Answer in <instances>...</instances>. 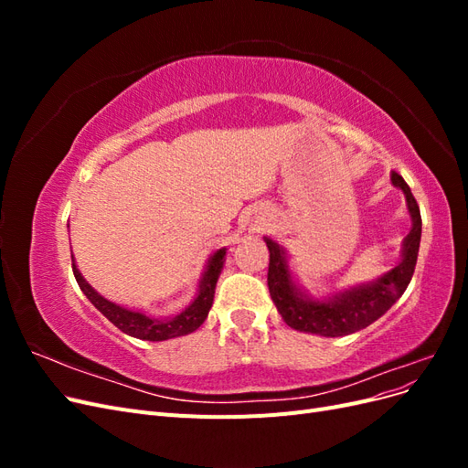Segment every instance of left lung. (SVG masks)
Instances as JSON below:
<instances>
[{
    "label": "left lung",
    "instance_id": "left-lung-1",
    "mask_svg": "<svg viewBox=\"0 0 468 468\" xmlns=\"http://www.w3.org/2000/svg\"><path fill=\"white\" fill-rule=\"evenodd\" d=\"M390 181L406 197L412 229H410L402 242V258L399 265L378 279L334 292L325 299H314L294 281L285 248L279 246L271 238H263L269 248V294H271L279 314L292 330L324 337H339L359 332L378 320L404 294L410 281H412L418 261L421 217L414 195L402 176L392 172Z\"/></svg>",
    "mask_w": 468,
    "mask_h": 468
}]
</instances>
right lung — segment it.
Masks as SVG:
<instances>
[{"label": "right lung", "mask_w": 468, "mask_h": 468, "mask_svg": "<svg viewBox=\"0 0 468 468\" xmlns=\"http://www.w3.org/2000/svg\"><path fill=\"white\" fill-rule=\"evenodd\" d=\"M224 258H226V248H220L212 253L207 261L205 273L199 281V289H197V296L191 301V304L187 308H183L176 316H167V318H154L143 313V310H133V308H126L117 303L107 301L105 296L99 294L90 282L83 279L74 258H72V269L81 292L86 294L90 303L99 310V313H101L109 322L115 324L121 332L138 339H146V342H164V339H172V337L187 335L195 332L207 320L212 301H215V289H217L218 275L222 271Z\"/></svg>", "instance_id": "obj_1"}]
</instances>
